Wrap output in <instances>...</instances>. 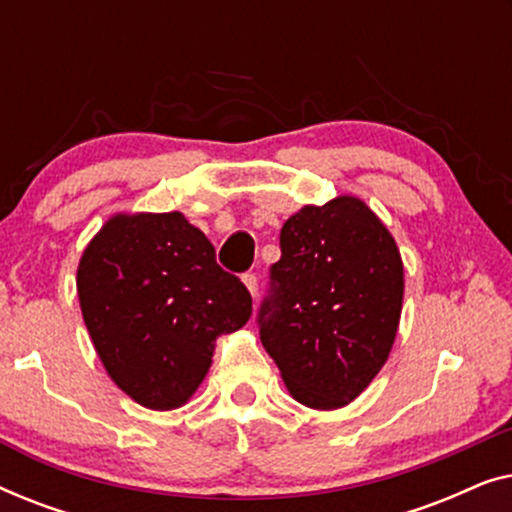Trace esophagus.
I'll return each instance as SVG.
<instances>
[{
	"label": "esophagus",
	"instance_id": "esophagus-1",
	"mask_svg": "<svg viewBox=\"0 0 512 512\" xmlns=\"http://www.w3.org/2000/svg\"><path fill=\"white\" fill-rule=\"evenodd\" d=\"M242 282H244V286H247V289H249L251 296L256 298V293H258V277L254 275V272H244Z\"/></svg>",
	"mask_w": 512,
	"mask_h": 512
}]
</instances>
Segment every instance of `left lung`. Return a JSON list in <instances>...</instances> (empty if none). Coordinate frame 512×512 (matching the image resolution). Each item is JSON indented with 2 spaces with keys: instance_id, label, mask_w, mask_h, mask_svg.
Segmentation results:
<instances>
[{
  "instance_id": "8db88e82",
  "label": "left lung",
  "mask_w": 512,
  "mask_h": 512,
  "mask_svg": "<svg viewBox=\"0 0 512 512\" xmlns=\"http://www.w3.org/2000/svg\"><path fill=\"white\" fill-rule=\"evenodd\" d=\"M282 258L258 310L286 389L314 410L354 401L380 373L403 307L394 237L352 195L307 205L279 233Z\"/></svg>"
}]
</instances>
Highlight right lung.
I'll return each instance as SVG.
<instances>
[{"instance_id":"1","label":"right lung","mask_w":512,"mask_h":512,"mask_svg":"<svg viewBox=\"0 0 512 512\" xmlns=\"http://www.w3.org/2000/svg\"><path fill=\"white\" fill-rule=\"evenodd\" d=\"M76 289L109 377L151 410L184 405L216 338L251 317L247 286L181 212L111 216L83 251Z\"/></svg>"}]
</instances>
